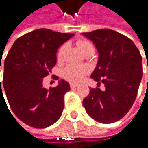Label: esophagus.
<instances>
[{
    "label": "esophagus",
    "instance_id": "1",
    "mask_svg": "<svg viewBox=\"0 0 148 148\" xmlns=\"http://www.w3.org/2000/svg\"><path fill=\"white\" fill-rule=\"evenodd\" d=\"M79 85L78 84H75V83H70V88H77Z\"/></svg>",
    "mask_w": 148,
    "mask_h": 148
}]
</instances>
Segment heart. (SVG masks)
Instances as JSON below:
<instances>
[{
	"label": "heart",
	"mask_w": 148,
	"mask_h": 148,
	"mask_svg": "<svg viewBox=\"0 0 148 148\" xmlns=\"http://www.w3.org/2000/svg\"><path fill=\"white\" fill-rule=\"evenodd\" d=\"M77 46L79 49L82 52L85 48L93 45L88 40H79L77 42ZM65 52H66V45H62L57 52L58 60H61L63 59ZM87 73H88L87 67L82 66L71 65V66H67L63 70V77L71 82H81L85 77Z\"/></svg>",
	"instance_id": "heart-1"
}]
</instances>
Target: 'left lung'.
<instances>
[{
  "label": "left lung",
  "mask_w": 148,
  "mask_h": 148,
  "mask_svg": "<svg viewBox=\"0 0 148 148\" xmlns=\"http://www.w3.org/2000/svg\"><path fill=\"white\" fill-rule=\"evenodd\" d=\"M93 41L99 53L91 78L106 89L91 88L83 100L88 114L108 124L123 118L132 108L142 78L141 55L127 36L108 28L82 33Z\"/></svg>",
  "instance_id": "1"
}]
</instances>
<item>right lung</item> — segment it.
<instances>
[{"label": "right lung", "instance_id": "right-lung-1", "mask_svg": "<svg viewBox=\"0 0 148 148\" xmlns=\"http://www.w3.org/2000/svg\"><path fill=\"white\" fill-rule=\"evenodd\" d=\"M73 35L40 28L18 38L10 48L4 61L2 87L12 111L25 124L45 128L61 116L68 82L60 80L47 90L42 82L56 64L59 47ZM0 88L1 95V80Z\"/></svg>", "mask_w": 148, "mask_h": 148}]
</instances>
